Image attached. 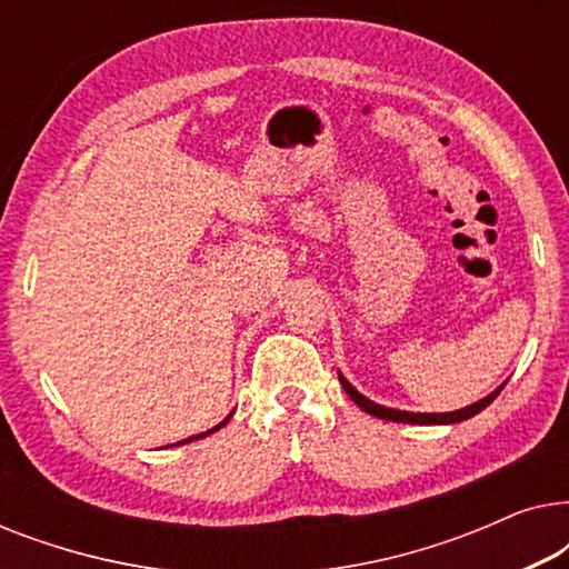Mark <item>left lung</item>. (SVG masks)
<instances>
[{"instance_id":"1","label":"left lung","mask_w":569,"mask_h":569,"mask_svg":"<svg viewBox=\"0 0 569 569\" xmlns=\"http://www.w3.org/2000/svg\"><path fill=\"white\" fill-rule=\"evenodd\" d=\"M339 380H341V388L349 393V399H352L357 407L362 411H368V415L378 417V419H388V422H407V425H456V422H463V419H471L473 415H479L481 409H487L489 403H492L500 391L505 388V383L492 391L485 399L471 403V407H463V409H456V411H442V415H422V411H401V409H388V407H380V403L365 399V396L357 391V388L349 383V380L341 376L339 372Z\"/></svg>"}]
</instances>
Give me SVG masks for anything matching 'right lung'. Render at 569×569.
<instances>
[{"label":"right lung","mask_w":569,"mask_h":569,"mask_svg":"<svg viewBox=\"0 0 569 569\" xmlns=\"http://www.w3.org/2000/svg\"><path fill=\"white\" fill-rule=\"evenodd\" d=\"M232 417V415H230ZM228 417V419H230ZM228 419H224V422H220V425H217V427H212V430H207V432H201V435H193V438H186V440H181V442H176V446H183V442H191V440H199V438H207V435H212V432H217V430H220V427H224V425H228Z\"/></svg>","instance_id":"1"}]
</instances>
